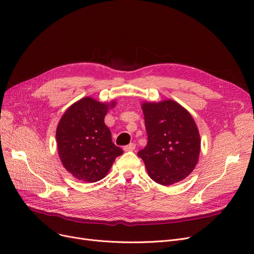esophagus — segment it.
I'll list each match as a JSON object with an SVG mask.
<instances>
[{"label": "esophagus", "mask_w": 254, "mask_h": 254, "mask_svg": "<svg viewBox=\"0 0 254 254\" xmlns=\"http://www.w3.org/2000/svg\"><path fill=\"white\" fill-rule=\"evenodd\" d=\"M134 149H135V144L134 143H131V144H129V145H127V146H125L123 148V150L125 152H127V151H133Z\"/></svg>", "instance_id": "obj_1"}]
</instances>
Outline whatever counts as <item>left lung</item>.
<instances>
[{
	"label": "left lung",
	"mask_w": 254,
	"mask_h": 254,
	"mask_svg": "<svg viewBox=\"0 0 254 254\" xmlns=\"http://www.w3.org/2000/svg\"><path fill=\"white\" fill-rule=\"evenodd\" d=\"M148 134L147 146L137 155L152 180L170 186L184 180L195 169L200 135L189 111L173 100L141 104Z\"/></svg>",
	"instance_id": "obj_1"
}]
</instances>
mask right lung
Instances as JSON below:
<instances>
[{"label": "right lung", "mask_w": 254, "mask_h": 254, "mask_svg": "<svg viewBox=\"0 0 254 254\" xmlns=\"http://www.w3.org/2000/svg\"><path fill=\"white\" fill-rule=\"evenodd\" d=\"M115 105V101L105 104L85 97L70 105L59 121L56 141L60 160L80 181L103 179L115 159L123 154L104 123L107 110Z\"/></svg>", "instance_id": "1"}]
</instances>
